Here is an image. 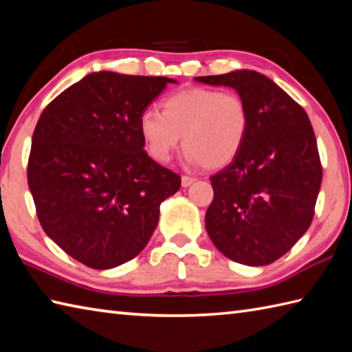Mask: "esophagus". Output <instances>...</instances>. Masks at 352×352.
<instances>
[{
	"instance_id": "obj_1",
	"label": "esophagus",
	"mask_w": 352,
	"mask_h": 352,
	"mask_svg": "<svg viewBox=\"0 0 352 352\" xmlns=\"http://www.w3.org/2000/svg\"><path fill=\"white\" fill-rule=\"evenodd\" d=\"M192 183H195V178L188 177V175H183L182 177V186H183V188H189Z\"/></svg>"
}]
</instances>
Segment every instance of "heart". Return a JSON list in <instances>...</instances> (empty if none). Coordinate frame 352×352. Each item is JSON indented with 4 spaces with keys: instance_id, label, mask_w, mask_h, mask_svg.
I'll return each instance as SVG.
<instances>
[{
    "instance_id": "1",
    "label": "heart",
    "mask_w": 352,
    "mask_h": 352,
    "mask_svg": "<svg viewBox=\"0 0 352 352\" xmlns=\"http://www.w3.org/2000/svg\"><path fill=\"white\" fill-rule=\"evenodd\" d=\"M250 116L236 93L192 87L172 93L162 102V113L144 109L140 135L157 163H168L182 143L186 160L219 169L232 163L249 134Z\"/></svg>"
}]
</instances>
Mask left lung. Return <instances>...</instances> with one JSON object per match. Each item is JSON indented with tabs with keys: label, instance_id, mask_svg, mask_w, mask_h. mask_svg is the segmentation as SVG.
Instances as JSON below:
<instances>
[{
	"label": "left lung",
	"instance_id": "8db88e82",
	"mask_svg": "<svg viewBox=\"0 0 352 352\" xmlns=\"http://www.w3.org/2000/svg\"><path fill=\"white\" fill-rule=\"evenodd\" d=\"M195 80L233 88L250 116L241 153L210 177L213 201L206 212V230L235 263L272 264L313 221L322 166L311 122L298 102L258 72L235 70Z\"/></svg>",
	"mask_w": 352,
	"mask_h": 352
}]
</instances>
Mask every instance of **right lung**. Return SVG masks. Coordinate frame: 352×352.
Masks as SVG:
<instances>
[{"label":"right lung","instance_id":"right-lung-1","mask_svg":"<svg viewBox=\"0 0 352 352\" xmlns=\"http://www.w3.org/2000/svg\"><path fill=\"white\" fill-rule=\"evenodd\" d=\"M175 79L94 72L62 91L34 128L27 180L48 238L108 270L153 236L182 178L143 151L139 119Z\"/></svg>","mask_w":352,"mask_h":352}]
</instances>
